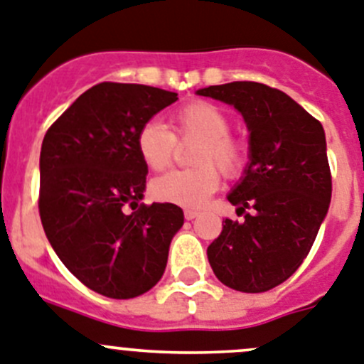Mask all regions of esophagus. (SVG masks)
<instances>
[{
    "label": "esophagus",
    "instance_id": "obj_1",
    "mask_svg": "<svg viewBox=\"0 0 364 364\" xmlns=\"http://www.w3.org/2000/svg\"><path fill=\"white\" fill-rule=\"evenodd\" d=\"M198 215H199L198 210H190V208L185 210V219L192 220V219H196V217H198Z\"/></svg>",
    "mask_w": 364,
    "mask_h": 364
}]
</instances>
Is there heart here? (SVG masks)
<instances>
[{
    "mask_svg": "<svg viewBox=\"0 0 364 364\" xmlns=\"http://www.w3.org/2000/svg\"><path fill=\"white\" fill-rule=\"evenodd\" d=\"M232 120L208 102H192L171 117V131L147 122L136 136V149L147 168L161 172L172 165L178 141H198L192 151L193 168L174 171L151 183L152 198L161 203L199 208L219 188L220 176L237 178L246 165V145L230 134Z\"/></svg>",
    "mask_w": 364,
    "mask_h": 364,
    "instance_id": "1",
    "label": "heart"
}]
</instances>
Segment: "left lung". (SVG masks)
Here are the masks:
<instances>
[{"instance_id": "8db88e82", "label": "left lung", "mask_w": 364, "mask_h": 364, "mask_svg": "<svg viewBox=\"0 0 364 364\" xmlns=\"http://www.w3.org/2000/svg\"><path fill=\"white\" fill-rule=\"evenodd\" d=\"M198 95L232 104L250 129V165L228 196L242 223L223 220L208 246L215 277L235 291L264 293L305 260L328 212L332 176L321 124L284 91L230 82Z\"/></svg>"}]
</instances>
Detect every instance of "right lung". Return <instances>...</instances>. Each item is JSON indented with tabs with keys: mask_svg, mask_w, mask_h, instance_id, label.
<instances>
[{
	"mask_svg": "<svg viewBox=\"0 0 364 364\" xmlns=\"http://www.w3.org/2000/svg\"><path fill=\"white\" fill-rule=\"evenodd\" d=\"M178 93L144 84L100 82L50 125L41 147L39 215L64 266L86 287L117 300L163 277L183 210L140 205L147 166L138 131ZM133 212L127 213V208Z\"/></svg>",
	"mask_w": 364,
	"mask_h": 364,
	"instance_id": "add662e5",
	"label": "right lung"
}]
</instances>
